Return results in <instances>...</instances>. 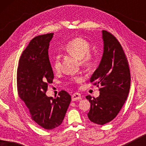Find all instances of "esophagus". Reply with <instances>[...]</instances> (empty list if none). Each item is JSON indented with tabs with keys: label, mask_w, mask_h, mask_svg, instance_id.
<instances>
[{
	"label": "esophagus",
	"mask_w": 146,
	"mask_h": 146,
	"mask_svg": "<svg viewBox=\"0 0 146 146\" xmlns=\"http://www.w3.org/2000/svg\"><path fill=\"white\" fill-rule=\"evenodd\" d=\"M82 98V96H81V94L79 93H74V94L72 96V101H77V100H80Z\"/></svg>",
	"instance_id": "1"
}]
</instances>
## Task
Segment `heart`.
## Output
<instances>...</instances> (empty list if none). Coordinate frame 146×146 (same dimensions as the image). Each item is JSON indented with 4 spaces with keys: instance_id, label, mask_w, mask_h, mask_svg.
Wrapping results in <instances>:
<instances>
[{
    "instance_id": "b5f03b06",
    "label": "heart",
    "mask_w": 146,
    "mask_h": 146,
    "mask_svg": "<svg viewBox=\"0 0 146 146\" xmlns=\"http://www.w3.org/2000/svg\"><path fill=\"white\" fill-rule=\"evenodd\" d=\"M91 44L89 41L82 37H76L70 40L64 46V50L79 60L82 66L85 68L92 67L94 64L96 55L90 51ZM52 68L56 72H59L61 68V61L58 56H56L52 62ZM82 81V78L74 76L70 79V82L79 83Z\"/></svg>"
}]
</instances>
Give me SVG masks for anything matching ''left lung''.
I'll return each mask as SVG.
<instances>
[{
  "label": "left lung",
  "mask_w": 146,
  "mask_h": 146,
  "mask_svg": "<svg viewBox=\"0 0 146 146\" xmlns=\"http://www.w3.org/2000/svg\"><path fill=\"white\" fill-rule=\"evenodd\" d=\"M104 53L99 66L90 78V83L100 86V96H87L91 104L88 117L92 122L104 125L118 114L128 96L131 76L123 48L109 32L102 31Z\"/></svg>",
  "instance_id": "1"
}]
</instances>
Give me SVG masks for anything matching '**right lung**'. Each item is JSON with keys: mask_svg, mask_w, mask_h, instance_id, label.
<instances>
[{"mask_svg": "<svg viewBox=\"0 0 146 146\" xmlns=\"http://www.w3.org/2000/svg\"><path fill=\"white\" fill-rule=\"evenodd\" d=\"M54 33L34 38L23 52L17 68L19 96L29 109L31 119L46 129L59 126L64 118L71 96L65 90L57 97L46 95L54 73L48 58L49 42Z\"/></svg>", "mask_w": 146, "mask_h": 146, "instance_id": "obj_1", "label": "right lung"}]
</instances>
